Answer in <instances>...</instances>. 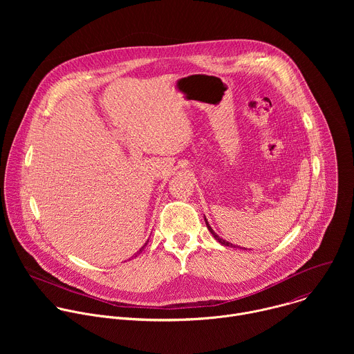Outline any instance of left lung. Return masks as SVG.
<instances>
[{
	"label": "left lung",
	"instance_id": "8db88e82",
	"mask_svg": "<svg viewBox=\"0 0 354 354\" xmlns=\"http://www.w3.org/2000/svg\"><path fill=\"white\" fill-rule=\"evenodd\" d=\"M205 220H206V218H205ZM206 225H207V228H209V231H210V232H212V234H213V236H214V238H216V239H217V241H218V242H220V243H221V245H224V246H232V248H235V246H234V245H232V243H230V242H227V241H224V239H223V238H220V236H218V235H217V234H216V232H214V231H213V228H212V227H210V225H209V223H207V220H206Z\"/></svg>",
	"mask_w": 354,
	"mask_h": 354
}]
</instances>
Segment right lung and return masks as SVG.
Segmentation results:
<instances>
[{
  "label": "right lung",
  "mask_w": 354,
  "mask_h": 354,
  "mask_svg": "<svg viewBox=\"0 0 354 354\" xmlns=\"http://www.w3.org/2000/svg\"><path fill=\"white\" fill-rule=\"evenodd\" d=\"M145 245H147V243H145ZM145 245H144V246H145ZM144 246H141V249H140V250H138V252H137V254H140V252H141V250H142V249H144Z\"/></svg>",
  "instance_id": "obj_1"
}]
</instances>
